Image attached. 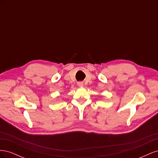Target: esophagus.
Returning a JSON list of instances; mask_svg holds the SVG:
<instances>
[{"mask_svg": "<svg viewBox=\"0 0 158 158\" xmlns=\"http://www.w3.org/2000/svg\"><path fill=\"white\" fill-rule=\"evenodd\" d=\"M77 84H78V85L79 87H82L83 85H84V83L82 82H78Z\"/></svg>", "mask_w": 158, "mask_h": 158, "instance_id": "34e87169", "label": "esophagus"}]
</instances>
